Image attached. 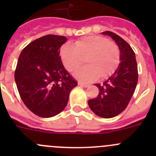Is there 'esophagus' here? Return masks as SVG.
<instances>
[{
    "label": "esophagus",
    "mask_w": 156,
    "mask_h": 156,
    "mask_svg": "<svg viewBox=\"0 0 156 156\" xmlns=\"http://www.w3.org/2000/svg\"><path fill=\"white\" fill-rule=\"evenodd\" d=\"M78 84L85 87H87L89 86V84H87V83H85V82H82V81H78Z\"/></svg>",
    "instance_id": "34e87169"
}]
</instances>
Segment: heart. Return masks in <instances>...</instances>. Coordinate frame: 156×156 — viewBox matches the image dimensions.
<instances>
[{
    "label": "heart",
    "mask_w": 156,
    "mask_h": 156,
    "mask_svg": "<svg viewBox=\"0 0 156 156\" xmlns=\"http://www.w3.org/2000/svg\"><path fill=\"white\" fill-rule=\"evenodd\" d=\"M60 57L65 68L73 72L85 59L87 66L75 73V76L85 81H93L100 77L108 78L117 69L120 62V50L115 41L100 35L81 37L75 46L65 44L60 50Z\"/></svg>",
    "instance_id": "b5f03b06"
}]
</instances>
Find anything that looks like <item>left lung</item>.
<instances>
[{"label":"left lung","instance_id":"left-lung-1","mask_svg":"<svg viewBox=\"0 0 156 156\" xmlns=\"http://www.w3.org/2000/svg\"><path fill=\"white\" fill-rule=\"evenodd\" d=\"M102 34L109 35L120 50V61L115 72L103 84H96L100 90L94 99L88 100L90 109L102 118L110 119L126 108L134 93L138 81V70L135 53L127 41L109 31Z\"/></svg>","mask_w":156,"mask_h":156}]
</instances>
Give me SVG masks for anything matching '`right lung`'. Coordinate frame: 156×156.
Masks as SVG:
<instances>
[{
    "label": "right lung",
    "instance_id": "add662e5",
    "mask_svg": "<svg viewBox=\"0 0 156 156\" xmlns=\"http://www.w3.org/2000/svg\"><path fill=\"white\" fill-rule=\"evenodd\" d=\"M64 36L48 34L23 50L15 70L16 84L22 100L42 118L56 115L66 106L69 93L78 82L62 65L59 48Z\"/></svg>",
    "mask_w": 156,
    "mask_h": 156
}]
</instances>
